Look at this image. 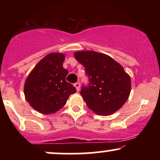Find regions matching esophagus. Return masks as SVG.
<instances>
[{"mask_svg": "<svg viewBox=\"0 0 160 160\" xmlns=\"http://www.w3.org/2000/svg\"><path fill=\"white\" fill-rule=\"evenodd\" d=\"M74 86H75V88H76L77 91L78 92L79 90H80V82H76V83H74Z\"/></svg>", "mask_w": 160, "mask_h": 160, "instance_id": "1", "label": "esophagus"}]
</instances>
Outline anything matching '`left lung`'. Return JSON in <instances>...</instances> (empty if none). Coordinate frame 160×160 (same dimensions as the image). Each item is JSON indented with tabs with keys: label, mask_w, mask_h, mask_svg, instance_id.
<instances>
[{
	"label": "left lung",
	"mask_w": 160,
	"mask_h": 160,
	"mask_svg": "<svg viewBox=\"0 0 160 160\" xmlns=\"http://www.w3.org/2000/svg\"><path fill=\"white\" fill-rule=\"evenodd\" d=\"M74 55L89 78V86L80 91L88 108L101 116L118 111L131 92V78L123 67L111 56L95 51H79Z\"/></svg>",
	"instance_id": "8db88e82"
}]
</instances>
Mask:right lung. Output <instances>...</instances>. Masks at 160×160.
Returning <instances> with one entry per match:
<instances>
[{
	"label": "right lung",
	"instance_id": "add662e5",
	"mask_svg": "<svg viewBox=\"0 0 160 160\" xmlns=\"http://www.w3.org/2000/svg\"><path fill=\"white\" fill-rule=\"evenodd\" d=\"M65 55L51 52L35 65L24 86L25 99L31 107L43 114H50L65 105L76 88L66 81L68 71L63 68Z\"/></svg>",
	"mask_w": 160,
	"mask_h": 160
}]
</instances>
